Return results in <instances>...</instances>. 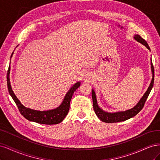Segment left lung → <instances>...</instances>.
<instances>
[{
	"instance_id": "left-lung-1",
	"label": "left lung",
	"mask_w": 160,
	"mask_h": 160,
	"mask_svg": "<svg viewBox=\"0 0 160 160\" xmlns=\"http://www.w3.org/2000/svg\"><path fill=\"white\" fill-rule=\"evenodd\" d=\"M133 38L135 41H137L138 42L141 43V44L144 45L148 50L150 51V48L148 44V42L139 35H134ZM151 70H152V79L151 81V83L149 84V86L148 87L147 91H146V93H144V95L142 96V98L140 99L139 102L135 105V106H134L133 108L129 109L126 111H117V112H113V113L108 112V111H104L99 106L98 103V100H97L95 92L93 89H92V99H93V109L95 111V113L97 115V116L98 117V118H99V119L103 122L110 123H117V122H124V121L128 120L136 115L143 108L145 102H146L148 97L153 85L154 69H153V66L152 62V59H151Z\"/></svg>"
}]
</instances>
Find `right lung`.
I'll list each match as a JSON object with an SVG mask.
<instances>
[{"label": "right lung", "instance_id": "1", "mask_svg": "<svg viewBox=\"0 0 160 160\" xmlns=\"http://www.w3.org/2000/svg\"><path fill=\"white\" fill-rule=\"evenodd\" d=\"M13 53L14 52H12V53L11 59L12 57ZM10 70L11 67L9 66L7 72V85L9 94L12 97L14 101L17 105L19 111H20L21 115L24 118H26L27 120L30 121V122L45 125L58 124L61 123L64 119V118L66 117V115L69 112L70 101L72 98V96L73 95L76 89L79 88V87L81 85L80 81L75 83L69 89V90L67 92L62 103L57 108L46 111H38L26 108L25 106H24L21 103V101L17 98V96L14 93L11 88L10 81Z\"/></svg>", "mask_w": 160, "mask_h": 160}]
</instances>
